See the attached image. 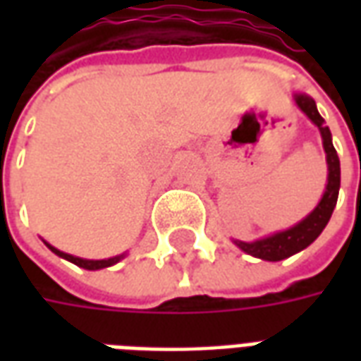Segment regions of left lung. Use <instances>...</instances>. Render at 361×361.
Segmentation results:
<instances>
[{
    "label": "left lung",
    "instance_id": "1",
    "mask_svg": "<svg viewBox=\"0 0 361 361\" xmlns=\"http://www.w3.org/2000/svg\"><path fill=\"white\" fill-rule=\"evenodd\" d=\"M294 100L298 108L307 116V118L319 127L321 131V139H323V149L326 154V168H329V176H326V188L325 193L321 197L319 204L313 211L300 220L295 226L276 232V234L267 235L255 242H240L234 240V243L247 255H253L257 259H265V261H282V259L292 257L298 251L305 250L307 245L315 242L319 234L325 230L326 222L333 214L334 207H336V199H338V189H341V160L338 154L333 147V137L329 127L325 126V119L321 118L317 111L315 100L307 94L298 92L294 94Z\"/></svg>",
    "mask_w": 361,
    "mask_h": 361
}]
</instances>
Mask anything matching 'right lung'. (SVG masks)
I'll return each instance as SVG.
<instances>
[{
	"label": "right lung",
	"instance_id": "add662e5",
	"mask_svg": "<svg viewBox=\"0 0 361 361\" xmlns=\"http://www.w3.org/2000/svg\"><path fill=\"white\" fill-rule=\"evenodd\" d=\"M48 247H50L56 255H59V257L67 259V261H71L73 265L81 267V269H87V271H98V269H106V267H111L116 265L118 261H121V259L126 257V253L123 255H116V257H110V259H100V261H92V259H81V257H75V255H69V253H63V251L56 250L54 245H50L48 242H44Z\"/></svg>",
	"mask_w": 361,
	"mask_h": 361
}]
</instances>
